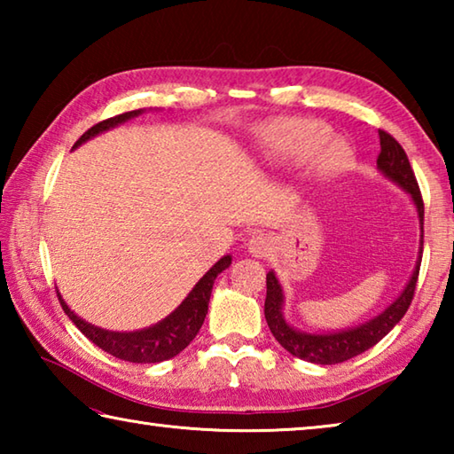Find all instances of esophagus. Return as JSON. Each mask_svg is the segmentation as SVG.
I'll list each match as a JSON object with an SVG mask.
<instances>
[{
    "label": "esophagus",
    "instance_id": "34e87169",
    "mask_svg": "<svg viewBox=\"0 0 454 454\" xmlns=\"http://www.w3.org/2000/svg\"><path fill=\"white\" fill-rule=\"evenodd\" d=\"M272 250V238L270 236H266V234H256V236H252L250 238V242H248V252L252 256H256V258H262V256H266L268 252Z\"/></svg>",
    "mask_w": 454,
    "mask_h": 454
}]
</instances>
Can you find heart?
I'll return each instance as SVG.
<instances>
[{
    "instance_id": "obj_1",
    "label": "heart",
    "mask_w": 454,
    "mask_h": 454,
    "mask_svg": "<svg viewBox=\"0 0 454 454\" xmlns=\"http://www.w3.org/2000/svg\"><path fill=\"white\" fill-rule=\"evenodd\" d=\"M330 128L317 120H282L274 124L266 142V156L280 164H301L314 156L320 176L342 174L352 162V150L344 140L333 137Z\"/></svg>"
}]
</instances>
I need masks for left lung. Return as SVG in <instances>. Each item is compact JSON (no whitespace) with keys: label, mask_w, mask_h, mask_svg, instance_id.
Returning <instances> with one entry per match:
<instances>
[{"label":"left lung","mask_w":454,"mask_h":454,"mask_svg":"<svg viewBox=\"0 0 454 454\" xmlns=\"http://www.w3.org/2000/svg\"><path fill=\"white\" fill-rule=\"evenodd\" d=\"M380 137V153L376 160V168L379 172L395 182L398 188H403L406 194L411 196L414 208L419 214V224H420V246H419V256L414 270L411 274L409 282L403 288L393 302L387 309L376 314L371 320L360 322L356 326L333 330V333H306V330L294 328L290 322L284 318V296L282 284L276 278V272L270 270L266 274V302H264V317L268 322V328L274 334L276 340L280 342L282 348H286L292 356L302 358L306 363L314 364H338L344 360L355 358L363 355L364 350L372 348L376 342H380L390 330H393L404 312L409 310L412 302L414 288H417L419 278V268L422 258V220H425V204H422V196L419 190L417 178L409 164V158L403 150V145L398 144L393 136L379 129Z\"/></svg>","instance_id":"obj_1"}]
</instances>
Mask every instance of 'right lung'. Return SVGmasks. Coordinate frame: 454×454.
Here are the masks:
<instances>
[{"mask_svg": "<svg viewBox=\"0 0 454 454\" xmlns=\"http://www.w3.org/2000/svg\"><path fill=\"white\" fill-rule=\"evenodd\" d=\"M144 110H132L126 114H120V116H114L110 120H104L90 128L86 134H83L78 142L74 144V150L82 145L83 142L91 140L99 134L107 132V129L116 128L124 121L140 116ZM232 264V256L226 254L222 256L216 264H214L208 272H206L202 278L196 282V286L188 292V296L184 298L178 309L172 310L166 318H162L156 325L140 330H129V333H118V330H106L96 325H90V322L78 317L70 306L66 304L64 298L58 292L61 309L66 310L67 317L78 326L83 336L90 338L91 342L106 350L107 355L116 356L120 360H128V363H142V364H152V363H162V360L174 358L176 355L188 347V344L194 340L200 328L204 325L206 314H208V302L212 294L214 280L220 272H224L226 268Z\"/></svg>", "mask_w": 454, "mask_h": 454, "instance_id": "add662e5", "label": "right lung"}]
</instances>
